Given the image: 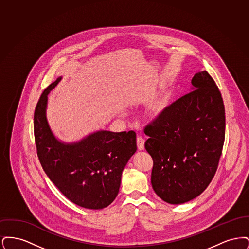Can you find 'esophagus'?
<instances>
[{"label":"esophagus","mask_w":249,"mask_h":249,"mask_svg":"<svg viewBox=\"0 0 249 249\" xmlns=\"http://www.w3.org/2000/svg\"><path fill=\"white\" fill-rule=\"evenodd\" d=\"M136 142H137V147L139 150H142L144 148V139L142 138V136L137 137Z\"/></svg>","instance_id":"34e87169"}]
</instances>
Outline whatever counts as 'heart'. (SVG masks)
<instances>
[{
  "label": "heart",
  "instance_id": "1",
  "mask_svg": "<svg viewBox=\"0 0 249 249\" xmlns=\"http://www.w3.org/2000/svg\"><path fill=\"white\" fill-rule=\"evenodd\" d=\"M165 102H161V103H160V104L158 105V107H157V110H158V112H159V113H160V112H161V111L165 108Z\"/></svg>",
  "mask_w": 249,
  "mask_h": 249
}]
</instances>
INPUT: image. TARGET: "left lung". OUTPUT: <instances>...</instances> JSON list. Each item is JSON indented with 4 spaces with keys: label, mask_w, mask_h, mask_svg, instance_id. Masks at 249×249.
<instances>
[{
    "label": "left lung",
    "mask_w": 249,
    "mask_h": 249,
    "mask_svg": "<svg viewBox=\"0 0 249 249\" xmlns=\"http://www.w3.org/2000/svg\"><path fill=\"white\" fill-rule=\"evenodd\" d=\"M191 84L190 93L144 128L152 188L172 204L190 201L208 187L225 140V107L216 84L206 71L196 73Z\"/></svg>",
    "instance_id": "8db88e82"
}]
</instances>
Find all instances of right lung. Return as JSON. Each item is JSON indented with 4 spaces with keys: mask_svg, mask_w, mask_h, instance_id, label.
<instances>
[{
    "mask_svg": "<svg viewBox=\"0 0 249 249\" xmlns=\"http://www.w3.org/2000/svg\"><path fill=\"white\" fill-rule=\"evenodd\" d=\"M60 79L48 86L36 105L37 156L47 176L68 200L84 208L102 209L119 193L122 171L137 148L136 133L100 130L80 142H59L48 126L46 108L48 93Z\"/></svg>",
    "mask_w": 249,
    "mask_h": 249,
    "instance_id": "1",
    "label": "right lung"
}]
</instances>
